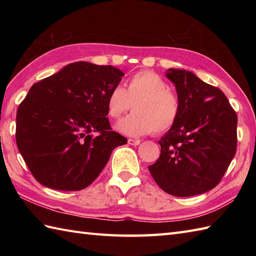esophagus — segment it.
Segmentation results:
<instances>
[{
    "instance_id": "esophagus-1",
    "label": "esophagus",
    "mask_w": 256,
    "mask_h": 256,
    "mask_svg": "<svg viewBox=\"0 0 256 256\" xmlns=\"http://www.w3.org/2000/svg\"><path fill=\"white\" fill-rule=\"evenodd\" d=\"M128 143L130 145L138 146V145H140V140H134V138H128Z\"/></svg>"
}]
</instances>
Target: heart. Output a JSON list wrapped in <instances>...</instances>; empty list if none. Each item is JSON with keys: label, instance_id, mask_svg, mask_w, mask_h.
<instances>
[{"label": "heart", "instance_id": "obj_1", "mask_svg": "<svg viewBox=\"0 0 256 256\" xmlns=\"http://www.w3.org/2000/svg\"><path fill=\"white\" fill-rule=\"evenodd\" d=\"M167 81L154 72L143 70L128 80V89L114 86L106 99V112L120 118L133 104V113L116 123L120 132L142 136L150 132L164 133L174 126L180 114V100L168 88Z\"/></svg>", "mask_w": 256, "mask_h": 256}]
</instances>
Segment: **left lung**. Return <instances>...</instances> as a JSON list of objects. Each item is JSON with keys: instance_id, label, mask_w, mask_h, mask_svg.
I'll list each match as a JSON object with an SVG mask.
<instances>
[{"instance_id": "obj_1", "label": "left lung", "mask_w": 256, "mask_h": 256, "mask_svg": "<svg viewBox=\"0 0 256 256\" xmlns=\"http://www.w3.org/2000/svg\"><path fill=\"white\" fill-rule=\"evenodd\" d=\"M165 74L175 84L180 114L158 140L160 156L150 172L176 197L206 192L220 182L236 155V113L224 92L194 72L170 68Z\"/></svg>"}]
</instances>
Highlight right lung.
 <instances>
[{
	"label": "right lung",
	"mask_w": 256,
	"mask_h": 256,
	"mask_svg": "<svg viewBox=\"0 0 256 256\" xmlns=\"http://www.w3.org/2000/svg\"><path fill=\"white\" fill-rule=\"evenodd\" d=\"M124 76L113 66L69 64L34 84L16 114V144L44 186L76 192L100 175L128 140L111 131L106 96Z\"/></svg>",
	"instance_id": "1"
}]
</instances>
